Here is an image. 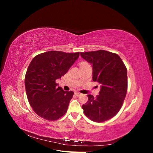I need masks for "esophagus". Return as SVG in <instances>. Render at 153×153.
I'll list each match as a JSON object with an SVG mask.
<instances>
[{
	"label": "esophagus",
	"instance_id": "esophagus-1",
	"mask_svg": "<svg viewBox=\"0 0 153 153\" xmlns=\"http://www.w3.org/2000/svg\"><path fill=\"white\" fill-rule=\"evenodd\" d=\"M75 94V95L77 96H80L82 94L81 93H80V92H76Z\"/></svg>",
	"mask_w": 153,
	"mask_h": 153
}]
</instances>
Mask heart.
I'll use <instances>...</instances> for the list:
<instances>
[{
  "label": "heart",
  "mask_w": 153,
  "mask_h": 153,
  "mask_svg": "<svg viewBox=\"0 0 153 153\" xmlns=\"http://www.w3.org/2000/svg\"><path fill=\"white\" fill-rule=\"evenodd\" d=\"M82 63H86V62H82Z\"/></svg>",
  "instance_id": "heart-1"
}]
</instances>
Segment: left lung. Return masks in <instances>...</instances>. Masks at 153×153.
Returning <instances> with one entry per match:
<instances>
[{
	"instance_id": "8db88e82",
	"label": "left lung",
	"mask_w": 153,
	"mask_h": 153,
	"mask_svg": "<svg viewBox=\"0 0 153 153\" xmlns=\"http://www.w3.org/2000/svg\"><path fill=\"white\" fill-rule=\"evenodd\" d=\"M80 55L92 64V80L101 84L99 95L94 98L88 94L82 108L92 121H106L115 116L123 104L128 88L127 69L117 54L107 51L80 52Z\"/></svg>"
}]
</instances>
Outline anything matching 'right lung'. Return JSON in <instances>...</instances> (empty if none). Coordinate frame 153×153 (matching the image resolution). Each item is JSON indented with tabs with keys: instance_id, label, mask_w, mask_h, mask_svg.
<instances>
[{
	"instance_id": "add662e5",
	"label": "right lung",
	"mask_w": 153,
	"mask_h": 153,
	"mask_svg": "<svg viewBox=\"0 0 153 153\" xmlns=\"http://www.w3.org/2000/svg\"><path fill=\"white\" fill-rule=\"evenodd\" d=\"M79 54L48 51L32 60L25 74V91L30 105L41 117L55 121L66 113L74 92L64 91L55 80L65 75Z\"/></svg>"
}]
</instances>
